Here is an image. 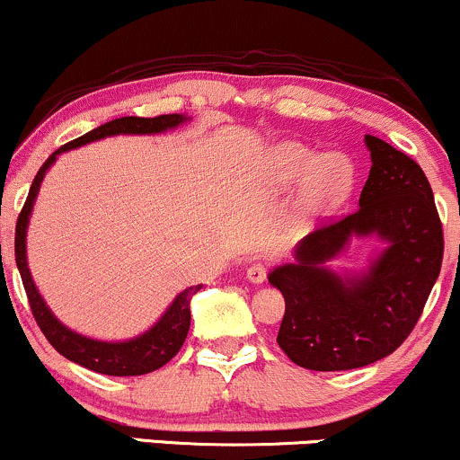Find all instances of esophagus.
Segmentation results:
<instances>
[{"label": "esophagus", "mask_w": 460, "mask_h": 460, "mask_svg": "<svg viewBox=\"0 0 460 460\" xmlns=\"http://www.w3.org/2000/svg\"><path fill=\"white\" fill-rule=\"evenodd\" d=\"M266 274H268V270H266V266H263V263H251V266L246 268V279L251 283H255V285L266 281Z\"/></svg>", "instance_id": "1"}]
</instances>
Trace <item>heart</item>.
<instances>
[{
  "label": "heart",
  "instance_id": "b5f03b06",
  "mask_svg": "<svg viewBox=\"0 0 460 460\" xmlns=\"http://www.w3.org/2000/svg\"><path fill=\"white\" fill-rule=\"evenodd\" d=\"M268 172L274 186L298 188V216L305 220L324 218L350 197L355 186V164L344 153L320 155L300 142H279L268 151Z\"/></svg>",
  "mask_w": 460,
  "mask_h": 460
}]
</instances>
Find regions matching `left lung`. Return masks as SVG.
<instances>
[{
  "instance_id": "obj_1",
  "label": "left lung",
  "mask_w": 460,
  "mask_h": 460,
  "mask_svg": "<svg viewBox=\"0 0 460 460\" xmlns=\"http://www.w3.org/2000/svg\"><path fill=\"white\" fill-rule=\"evenodd\" d=\"M372 168L358 209L314 231L294 248V261L268 274L285 298L279 346L300 367L355 369L385 358L420 320L441 270L443 231L420 164L366 136ZM358 236L385 246L363 271L328 263Z\"/></svg>"
}]
</instances>
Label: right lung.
Returning a JSON list of instances; mask_svg holds the SVG:
<instances>
[{
    "label": "right lung",
    "instance_id": "right-lung-1",
    "mask_svg": "<svg viewBox=\"0 0 460 460\" xmlns=\"http://www.w3.org/2000/svg\"><path fill=\"white\" fill-rule=\"evenodd\" d=\"M190 116L186 114H162L155 119H142V116H123V119H114L102 128L88 131V134L79 136L68 145L51 153L47 162L36 172L34 181H31L28 200H25L23 209H21L17 220V234H14V260L21 272V281H23L25 294H28L31 314L39 322L40 331L49 340V344L66 357L68 361L77 363V366L93 369V372L108 374V376H140V374H149L166 366L172 357L177 355L179 348L186 341L190 331V300L199 292L203 285H192L179 292L175 300L168 305L166 311L160 315V320L146 329L140 335L131 337V340L119 341H105L94 340V337L82 335V332L68 329L56 318L54 311L40 296L39 288H36L34 279H31L28 266V226L30 216L34 209L36 197H39L40 183L51 166H54L58 155L62 153L77 149V146L91 145V142L112 138V136H155L164 131L177 129L179 125L188 123Z\"/></svg>",
    "mask_w": 460,
    "mask_h": 460
}]
</instances>
